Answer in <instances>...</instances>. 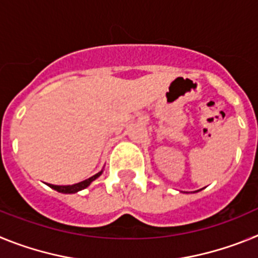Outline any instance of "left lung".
Here are the masks:
<instances>
[{
  "mask_svg": "<svg viewBox=\"0 0 258 258\" xmlns=\"http://www.w3.org/2000/svg\"><path fill=\"white\" fill-rule=\"evenodd\" d=\"M195 192H198V191H195Z\"/></svg>",
  "mask_w": 258,
  "mask_h": 258,
  "instance_id": "8db88e82",
  "label": "left lung"
}]
</instances>
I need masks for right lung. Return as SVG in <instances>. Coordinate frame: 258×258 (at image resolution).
<instances>
[{
    "label": "right lung",
    "mask_w": 258,
    "mask_h": 258,
    "mask_svg": "<svg viewBox=\"0 0 258 258\" xmlns=\"http://www.w3.org/2000/svg\"><path fill=\"white\" fill-rule=\"evenodd\" d=\"M103 173V169L101 170V172H98L97 174H94L93 177H90V178L85 179V181H81L79 182V183H75V184H68V186H58V184H51V183H47V186L49 187H51L52 190L58 191V192H61V194H75V192H79V191L84 190V188H86L88 186H90V183H92L93 181H95V179L99 177V175Z\"/></svg>",
    "instance_id": "right-lung-1"
}]
</instances>
